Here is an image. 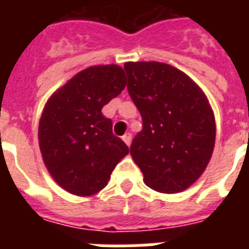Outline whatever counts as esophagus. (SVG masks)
<instances>
[{"label": "esophagus", "mask_w": 249, "mask_h": 249, "mask_svg": "<svg viewBox=\"0 0 249 249\" xmlns=\"http://www.w3.org/2000/svg\"><path fill=\"white\" fill-rule=\"evenodd\" d=\"M123 141H124L125 143H126V146H130V143H132V134H130V133H128V134L123 136Z\"/></svg>", "instance_id": "34e87169"}]
</instances>
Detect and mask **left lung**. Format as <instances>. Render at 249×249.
Segmentation results:
<instances>
[{
    "label": "left lung",
    "instance_id": "obj_1",
    "mask_svg": "<svg viewBox=\"0 0 249 249\" xmlns=\"http://www.w3.org/2000/svg\"><path fill=\"white\" fill-rule=\"evenodd\" d=\"M124 70L143 123L130 155L144 183L164 194L189 189L200 178L214 148L216 121L208 98L170 64L126 62Z\"/></svg>",
    "mask_w": 249,
    "mask_h": 249
}]
</instances>
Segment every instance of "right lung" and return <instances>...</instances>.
<instances>
[{
  "label": "right lung",
  "instance_id": "right-lung-1",
  "mask_svg": "<svg viewBox=\"0 0 249 249\" xmlns=\"http://www.w3.org/2000/svg\"><path fill=\"white\" fill-rule=\"evenodd\" d=\"M126 85L124 70L102 64L76 73L49 98L38 124L42 160L67 193L91 196L108 183L113 168L129 154L112 134L103 106Z\"/></svg>",
  "mask_w": 249,
  "mask_h": 249
}]
</instances>
